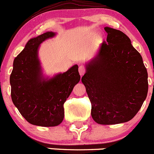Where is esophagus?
Returning <instances> with one entry per match:
<instances>
[{
    "instance_id": "1",
    "label": "esophagus",
    "mask_w": 154,
    "mask_h": 154,
    "mask_svg": "<svg viewBox=\"0 0 154 154\" xmlns=\"http://www.w3.org/2000/svg\"><path fill=\"white\" fill-rule=\"evenodd\" d=\"M79 74H80L81 76L84 75L85 73V67L84 66H80L79 68Z\"/></svg>"
}]
</instances>
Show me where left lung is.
I'll return each instance as SVG.
<instances>
[{"label":"left lung","mask_w":154,"mask_h":154,"mask_svg":"<svg viewBox=\"0 0 154 154\" xmlns=\"http://www.w3.org/2000/svg\"><path fill=\"white\" fill-rule=\"evenodd\" d=\"M107 39L86 64L82 78L91 103V116L103 125L125 123L138 113L148 91L142 57L121 30L105 27Z\"/></svg>","instance_id":"1"}]
</instances>
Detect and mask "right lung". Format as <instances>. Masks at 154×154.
Segmentation results:
<instances>
[{
    "label": "right lung",
    "instance_id": "1",
    "mask_svg": "<svg viewBox=\"0 0 154 154\" xmlns=\"http://www.w3.org/2000/svg\"><path fill=\"white\" fill-rule=\"evenodd\" d=\"M54 36L48 31L30 39L14 59L10 78L13 104L27 122L40 127H55L63 121V104L80 81L78 65L51 79L42 75L38 49Z\"/></svg>",
    "mask_w": 154,
    "mask_h": 154
}]
</instances>
